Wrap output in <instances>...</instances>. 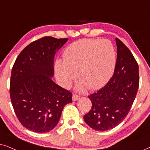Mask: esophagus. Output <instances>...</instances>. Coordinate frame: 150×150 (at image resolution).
<instances>
[{
	"mask_svg": "<svg viewBox=\"0 0 150 150\" xmlns=\"http://www.w3.org/2000/svg\"><path fill=\"white\" fill-rule=\"evenodd\" d=\"M79 99V96H77V95H75V94H73V101H77V100H78Z\"/></svg>",
	"mask_w": 150,
	"mask_h": 150,
	"instance_id": "34e87169",
	"label": "esophagus"
}]
</instances>
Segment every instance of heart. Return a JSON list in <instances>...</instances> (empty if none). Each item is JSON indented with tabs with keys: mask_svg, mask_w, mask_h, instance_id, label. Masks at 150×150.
<instances>
[{
	"mask_svg": "<svg viewBox=\"0 0 150 150\" xmlns=\"http://www.w3.org/2000/svg\"><path fill=\"white\" fill-rule=\"evenodd\" d=\"M64 60L57 59L54 73L59 84L69 88L77 77V89H99L107 84L114 73L116 52L112 43L103 39H83L70 44L64 50Z\"/></svg>",
	"mask_w": 150,
	"mask_h": 150,
	"instance_id": "heart-1",
	"label": "heart"
}]
</instances>
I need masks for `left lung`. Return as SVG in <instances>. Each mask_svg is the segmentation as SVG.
Returning a JSON list of instances; mask_svg holds the SVG:
<instances>
[{"mask_svg":"<svg viewBox=\"0 0 150 150\" xmlns=\"http://www.w3.org/2000/svg\"><path fill=\"white\" fill-rule=\"evenodd\" d=\"M117 60L114 73L103 88L88 96L91 109L84 115L88 125L100 132L118 125L129 112L139 86L138 65L133 54L115 38Z\"/></svg>","mask_w":150,"mask_h":150,"instance_id":"obj_1","label":"left lung"}]
</instances>
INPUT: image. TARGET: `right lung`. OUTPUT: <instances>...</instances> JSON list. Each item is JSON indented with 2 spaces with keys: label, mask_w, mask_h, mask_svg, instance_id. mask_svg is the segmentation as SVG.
<instances>
[{
  "label": "right lung",
  "mask_w": 150,
  "mask_h": 150,
  "mask_svg": "<svg viewBox=\"0 0 150 150\" xmlns=\"http://www.w3.org/2000/svg\"><path fill=\"white\" fill-rule=\"evenodd\" d=\"M69 39L45 37L30 43L13 66L10 98L22 125L32 132L45 133L57 125L72 93L52 81L56 52Z\"/></svg>",
  "instance_id": "1"
}]
</instances>
